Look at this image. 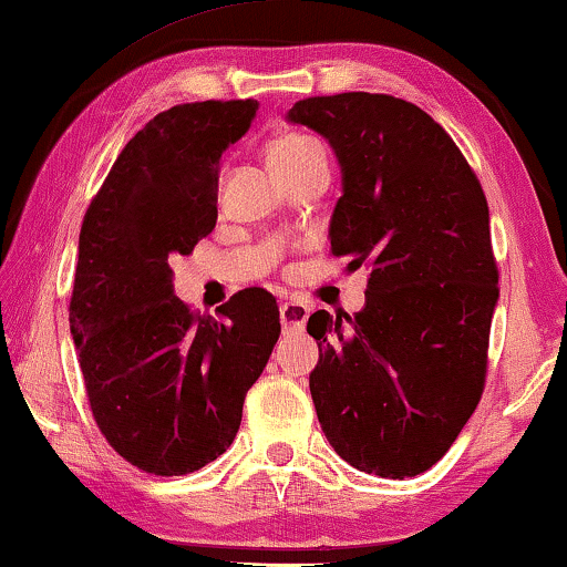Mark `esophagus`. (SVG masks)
<instances>
[{
  "instance_id": "esophagus-1",
  "label": "esophagus",
  "mask_w": 567,
  "mask_h": 567,
  "mask_svg": "<svg viewBox=\"0 0 567 567\" xmlns=\"http://www.w3.org/2000/svg\"><path fill=\"white\" fill-rule=\"evenodd\" d=\"M310 318V308L302 302H282L280 305V322L285 332L305 330V322Z\"/></svg>"
}]
</instances>
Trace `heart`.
Returning a JSON list of instances; mask_svg holds the SVG:
<instances>
[{
    "mask_svg": "<svg viewBox=\"0 0 567 567\" xmlns=\"http://www.w3.org/2000/svg\"><path fill=\"white\" fill-rule=\"evenodd\" d=\"M316 156H326V151H322V146L316 138L305 136V133H287V136L277 138L267 151V161L269 166H272V171L275 168L287 171V168L302 166Z\"/></svg>",
    "mask_w": 567,
    "mask_h": 567,
    "instance_id": "b5f03b06",
    "label": "heart"
}]
</instances>
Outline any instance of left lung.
Masks as SVG:
<instances>
[{
    "label": "left lung",
    "mask_w": 567,
    "mask_h": 567,
    "mask_svg": "<svg viewBox=\"0 0 567 567\" xmlns=\"http://www.w3.org/2000/svg\"><path fill=\"white\" fill-rule=\"evenodd\" d=\"M285 118L336 151L343 196L330 249L348 267H371L363 310L308 320L320 340L318 421L355 470L416 477L482 399L499 300L487 199L449 133L401 97H308Z\"/></svg>",
    "instance_id": "8db88e82"
}]
</instances>
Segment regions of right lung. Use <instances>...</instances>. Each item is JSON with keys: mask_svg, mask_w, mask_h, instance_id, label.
Wrapping results in <instances>:
<instances>
[{"mask_svg": "<svg viewBox=\"0 0 567 567\" xmlns=\"http://www.w3.org/2000/svg\"><path fill=\"white\" fill-rule=\"evenodd\" d=\"M257 101L184 103L133 136L90 202L70 298L93 416L125 462L182 477L235 442L241 406L280 338V310L247 287L221 318L174 295L171 259L217 224L219 161Z\"/></svg>", "mask_w": 567, "mask_h": 567, "instance_id": "1", "label": "right lung"}]
</instances>
